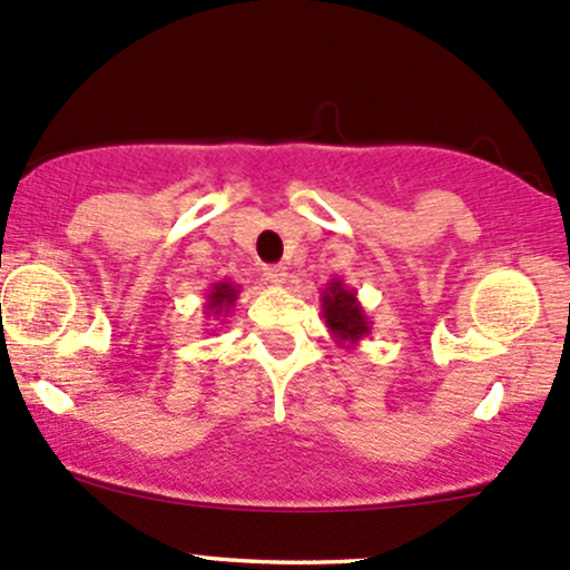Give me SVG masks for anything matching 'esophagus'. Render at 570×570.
Wrapping results in <instances>:
<instances>
[{
    "instance_id": "1",
    "label": "esophagus",
    "mask_w": 570,
    "mask_h": 570,
    "mask_svg": "<svg viewBox=\"0 0 570 570\" xmlns=\"http://www.w3.org/2000/svg\"><path fill=\"white\" fill-rule=\"evenodd\" d=\"M265 278L271 281V284H286V278H289V273H286V267L281 265H267L265 267Z\"/></svg>"
}]
</instances>
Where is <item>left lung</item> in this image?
<instances>
[{"label":"left lung","mask_w":570,"mask_h":570,"mask_svg":"<svg viewBox=\"0 0 570 570\" xmlns=\"http://www.w3.org/2000/svg\"><path fill=\"white\" fill-rule=\"evenodd\" d=\"M322 316L330 335L337 346L354 348L356 343L371 335V318L362 308L356 289L343 284V278H333L322 292Z\"/></svg>","instance_id":"8db88e82"}]
</instances>
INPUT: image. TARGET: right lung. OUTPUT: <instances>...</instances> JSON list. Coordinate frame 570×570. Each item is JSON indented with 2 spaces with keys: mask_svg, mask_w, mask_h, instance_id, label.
Masks as SVG:
<instances>
[{
  "mask_svg": "<svg viewBox=\"0 0 570 570\" xmlns=\"http://www.w3.org/2000/svg\"><path fill=\"white\" fill-rule=\"evenodd\" d=\"M237 295H240V286H237L235 281H216V284H210V289L205 292L203 314L208 318H227L233 314Z\"/></svg>",
  "mask_w": 570,
  "mask_h": 570,
  "instance_id": "1",
  "label": "right lung"
}]
</instances>
